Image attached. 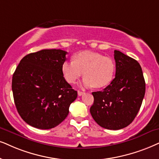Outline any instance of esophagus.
I'll list each match as a JSON object with an SVG mask.
<instances>
[{
  "mask_svg": "<svg viewBox=\"0 0 159 159\" xmlns=\"http://www.w3.org/2000/svg\"><path fill=\"white\" fill-rule=\"evenodd\" d=\"M84 93V92H81V91H78V96H81L82 94Z\"/></svg>",
  "mask_w": 159,
  "mask_h": 159,
  "instance_id": "obj_1",
  "label": "esophagus"
}]
</instances>
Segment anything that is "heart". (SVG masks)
Masks as SVG:
<instances>
[{"mask_svg":"<svg viewBox=\"0 0 159 159\" xmlns=\"http://www.w3.org/2000/svg\"><path fill=\"white\" fill-rule=\"evenodd\" d=\"M73 61H66L61 72L68 83L74 84L84 75L86 87L101 88L111 83L115 73V65L111 58L92 51H83L73 56Z\"/></svg>","mask_w":159,"mask_h":159,"instance_id":"1","label":"heart"}]
</instances>
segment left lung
<instances>
[{
	"label": "left lung",
	"instance_id": "left-lung-1",
	"mask_svg": "<svg viewBox=\"0 0 159 159\" xmlns=\"http://www.w3.org/2000/svg\"><path fill=\"white\" fill-rule=\"evenodd\" d=\"M115 78L103 91L92 92L90 113L102 128L119 130L127 127L136 117L145 93V81L137 61L114 51Z\"/></svg>",
	"mask_w": 159,
	"mask_h": 159
}]
</instances>
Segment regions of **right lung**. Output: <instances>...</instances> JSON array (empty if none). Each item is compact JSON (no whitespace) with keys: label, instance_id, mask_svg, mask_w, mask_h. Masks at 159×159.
<instances>
[{"label":"right lung","instance_id":"obj_1","mask_svg":"<svg viewBox=\"0 0 159 159\" xmlns=\"http://www.w3.org/2000/svg\"><path fill=\"white\" fill-rule=\"evenodd\" d=\"M67 52L45 49L24 56L13 74L11 89L17 110L26 123L51 129L69 114L77 91L65 81L61 65Z\"/></svg>","mask_w":159,"mask_h":159}]
</instances>
